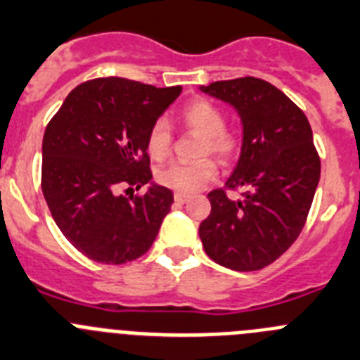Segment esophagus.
I'll use <instances>...</instances> for the list:
<instances>
[{
	"label": "esophagus",
	"mask_w": 360,
	"mask_h": 360,
	"mask_svg": "<svg viewBox=\"0 0 360 360\" xmlns=\"http://www.w3.org/2000/svg\"><path fill=\"white\" fill-rule=\"evenodd\" d=\"M174 199H176V202L184 204V202H188V200H190V195H188V193H179V192H177L176 195H174Z\"/></svg>",
	"instance_id": "34e87169"
}]
</instances>
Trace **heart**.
I'll use <instances>...</instances> for the list:
<instances>
[{"label": "heart", "instance_id": "obj_1", "mask_svg": "<svg viewBox=\"0 0 360 360\" xmlns=\"http://www.w3.org/2000/svg\"><path fill=\"white\" fill-rule=\"evenodd\" d=\"M181 120L188 129L202 136L200 154H213L220 160H229L240 148V132L226 127L224 112L208 100H193L186 103L181 111ZM172 148V131L165 118L152 124L147 136V152L152 160L161 161L170 154ZM217 167L212 160L197 163H172L160 168L156 179L161 186L170 188L174 192L192 193L215 179Z\"/></svg>", "mask_w": 360, "mask_h": 360}]
</instances>
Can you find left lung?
<instances>
[{
  "mask_svg": "<svg viewBox=\"0 0 360 360\" xmlns=\"http://www.w3.org/2000/svg\"><path fill=\"white\" fill-rule=\"evenodd\" d=\"M200 91L240 116V158L226 186L245 190L242 200L220 188L208 193L212 212L199 226L200 242L219 265L258 271L280 258L305 226L321 176L312 129L289 96L262 79L219 80Z\"/></svg>",
  "mask_w": 360,
  "mask_h": 360,
  "instance_id": "left-lung-1",
  "label": "left lung"
}]
</instances>
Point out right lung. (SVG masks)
<instances>
[{
  "label": "right lung",
  "instance_id": "1",
  "mask_svg": "<svg viewBox=\"0 0 360 360\" xmlns=\"http://www.w3.org/2000/svg\"><path fill=\"white\" fill-rule=\"evenodd\" d=\"M183 87L108 77L77 86L43 138L41 186L55 224L98 264H127L156 240L174 193L152 183L147 136ZM151 186L129 200L120 187Z\"/></svg>",
  "mask_w": 360,
  "mask_h": 360
}]
</instances>
